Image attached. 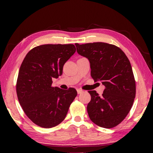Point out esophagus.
I'll return each instance as SVG.
<instances>
[{
    "label": "esophagus",
    "mask_w": 153,
    "mask_h": 153,
    "mask_svg": "<svg viewBox=\"0 0 153 153\" xmlns=\"http://www.w3.org/2000/svg\"><path fill=\"white\" fill-rule=\"evenodd\" d=\"M77 94H81L82 92H83V90L81 89H77Z\"/></svg>",
    "instance_id": "1"
}]
</instances>
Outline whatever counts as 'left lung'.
Instances as JSON below:
<instances>
[{"label":"left lung","mask_w":153,"mask_h":153,"mask_svg":"<svg viewBox=\"0 0 153 153\" xmlns=\"http://www.w3.org/2000/svg\"><path fill=\"white\" fill-rule=\"evenodd\" d=\"M77 52L88 59L91 76L105 86L101 97L88 91L89 117L96 125L112 128L119 125L132 107L136 97V82L130 62L117 46L105 42L76 44Z\"/></svg>","instance_id":"obj_1"}]
</instances>
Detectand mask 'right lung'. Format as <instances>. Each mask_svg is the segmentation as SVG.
<instances>
[{
  "mask_svg": "<svg viewBox=\"0 0 153 153\" xmlns=\"http://www.w3.org/2000/svg\"><path fill=\"white\" fill-rule=\"evenodd\" d=\"M74 45H43L30 50L21 65L16 91L19 104L36 125L51 128L65 118L76 90L52 86L53 78L63 74L66 61L74 55Z\"/></svg>",
  "mask_w": 153,
  "mask_h": 153,
  "instance_id": "obj_1",
  "label": "right lung"
}]
</instances>
